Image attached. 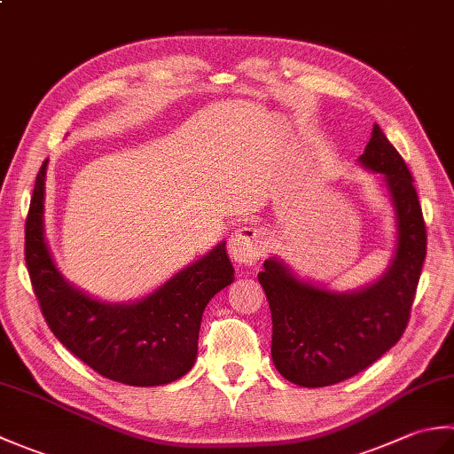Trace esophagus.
I'll list each match as a JSON object with an SVG mask.
<instances>
[{"instance_id": "1", "label": "esophagus", "mask_w": 454, "mask_h": 454, "mask_svg": "<svg viewBox=\"0 0 454 454\" xmlns=\"http://www.w3.org/2000/svg\"><path fill=\"white\" fill-rule=\"evenodd\" d=\"M265 254V232L263 228L247 224L236 230L230 239V255L242 265H254Z\"/></svg>"}]
</instances>
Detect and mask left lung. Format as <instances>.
Wrapping results in <instances>:
<instances>
[{"mask_svg": "<svg viewBox=\"0 0 454 454\" xmlns=\"http://www.w3.org/2000/svg\"><path fill=\"white\" fill-rule=\"evenodd\" d=\"M361 163L384 173L396 208L398 246L392 265L356 293H330L298 281L277 259L257 275L271 308L277 371L298 387L320 388L351 379L400 341L427 252V230L406 161L379 124Z\"/></svg>", "mask_w": 454, "mask_h": 454, "instance_id": "obj_1", "label": "left lung"}]
</instances>
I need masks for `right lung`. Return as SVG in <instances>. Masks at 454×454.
Listing matches in <instances>:
<instances>
[{"mask_svg": "<svg viewBox=\"0 0 454 454\" xmlns=\"http://www.w3.org/2000/svg\"><path fill=\"white\" fill-rule=\"evenodd\" d=\"M46 161L36 173L25 222V262L44 320L66 349L105 379L160 387L197 359L202 310L234 281L224 244L132 304H105L67 285L43 234Z\"/></svg>", "mask_w": 454, "mask_h": 454, "instance_id": "obj_1", "label": "right lung"}]
</instances>
